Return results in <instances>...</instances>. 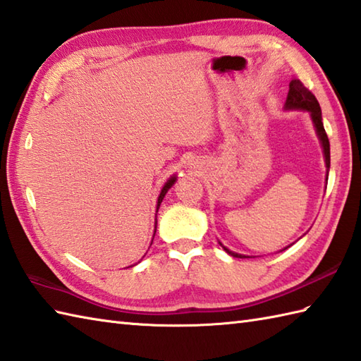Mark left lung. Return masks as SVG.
Segmentation results:
<instances>
[{
    "mask_svg": "<svg viewBox=\"0 0 361 361\" xmlns=\"http://www.w3.org/2000/svg\"><path fill=\"white\" fill-rule=\"evenodd\" d=\"M286 109L287 110H307L310 113L313 124H315V128H317V133L321 140V144H323L326 167H327V173H329V167H331V144H329V137H327V133H326L324 126H323V118H321L319 104L317 101V97L313 96L312 91L309 88H305L301 80L295 79L290 82ZM224 250L228 252V255H231L233 257H245L242 255H237V252L229 251L225 247H224Z\"/></svg>",
    "mask_w": 361,
    "mask_h": 361,
    "instance_id": "8db88e82",
    "label": "left lung"
}]
</instances>
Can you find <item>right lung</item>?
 Segmentation results:
<instances>
[{
	"mask_svg": "<svg viewBox=\"0 0 361 361\" xmlns=\"http://www.w3.org/2000/svg\"><path fill=\"white\" fill-rule=\"evenodd\" d=\"M175 176H172V178H169L167 180V183L164 185V188L161 189V194H159V197H158V204H157V212H158V208H159V204H161V202H163V198H164V195L167 194V190L171 189L172 186H173V183H175Z\"/></svg>",
	"mask_w": 361,
	"mask_h": 361,
	"instance_id": "1",
	"label": "right lung"
}]
</instances>
